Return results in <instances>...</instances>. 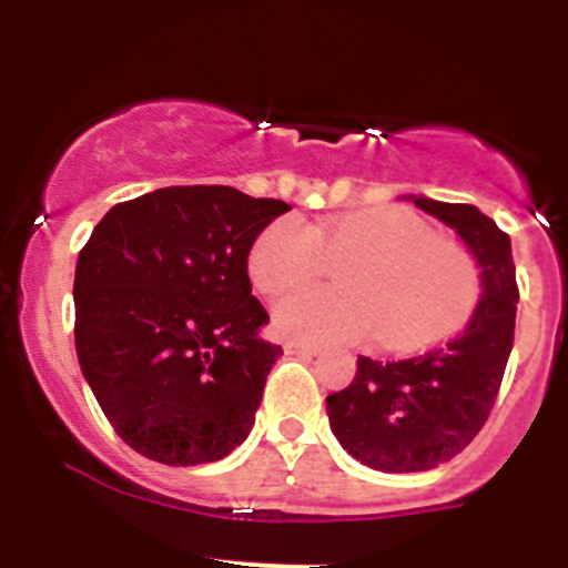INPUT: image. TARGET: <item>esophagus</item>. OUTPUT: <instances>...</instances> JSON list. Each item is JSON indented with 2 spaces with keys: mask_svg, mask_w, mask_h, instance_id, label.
Here are the masks:
<instances>
[{
  "mask_svg": "<svg viewBox=\"0 0 568 568\" xmlns=\"http://www.w3.org/2000/svg\"><path fill=\"white\" fill-rule=\"evenodd\" d=\"M283 347H285V353H291V356H316V353H320V347H316V344L296 342V338H285Z\"/></svg>",
  "mask_w": 568,
  "mask_h": 568,
  "instance_id": "esophagus-1",
  "label": "esophagus"
}]
</instances>
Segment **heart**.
I'll return each instance as SVG.
<instances>
[{"instance_id":"1","label":"heart","mask_w":568,"mask_h":568,"mask_svg":"<svg viewBox=\"0 0 568 568\" xmlns=\"http://www.w3.org/2000/svg\"><path fill=\"white\" fill-rule=\"evenodd\" d=\"M336 288H302L274 305V325L302 342H353L375 333L389 349H409L459 331L479 305L476 260L459 243L434 237L404 206H375L302 224L277 219L260 230L246 272L260 294L305 285L336 263Z\"/></svg>"}]
</instances>
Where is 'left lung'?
Returning a JSON list of instances; mask_svg holds the SVG:
<instances>
[{
  "label": "left lung",
  "mask_w": 568,
  "mask_h": 568,
  "mask_svg": "<svg viewBox=\"0 0 568 568\" xmlns=\"http://www.w3.org/2000/svg\"><path fill=\"white\" fill-rule=\"evenodd\" d=\"M459 232L481 268V300L463 333L404 362L358 356L353 384L327 395L338 443L384 474L432 470L465 452L490 417L516 333L510 235L474 204L415 199Z\"/></svg>",
  "instance_id": "obj_1"
}]
</instances>
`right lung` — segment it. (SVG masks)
Returning a JSON list of instances; mask_svg holds the SVG:
<instances>
[{"label": "right lung", "instance_id": "right-lung-1", "mask_svg": "<svg viewBox=\"0 0 568 568\" xmlns=\"http://www.w3.org/2000/svg\"><path fill=\"white\" fill-rule=\"evenodd\" d=\"M291 210L224 184L162 187L114 204L75 268V347L114 432L162 465L215 463L254 426L283 356L257 336L254 237Z\"/></svg>", "mask_w": 568, "mask_h": 568}]
</instances>
